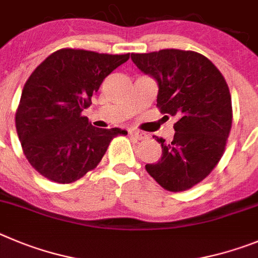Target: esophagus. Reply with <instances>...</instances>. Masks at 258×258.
I'll list each match as a JSON object with an SVG mask.
<instances>
[{
    "label": "esophagus",
    "instance_id": "obj_1",
    "mask_svg": "<svg viewBox=\"0 0 258 258\" xmlns=\"http://www.w3.org/2000/svg\"><path fill=\"white\" fill-rule=\"evenodd\" d=\"M128 134L131 138L136 139V140H144V139L146 138L145 134H143V132H140V131H136V130H130Z\"/></svg>",
    "mask_w": 258,
    "mask_h": 258
}]
</instances>
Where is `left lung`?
Masks as SVG:
<instances>
[{
  "mask_svg": "<svg viewBox=\"0 0 258 258\" xmlns=\"http://www.w3.org/2000/svg\"><path fill=\"white\" fill-rule=\"evenodd\" d=\"M134 64L158 83L157 106L176 115L171 143L145 168L169 191H184L207 177L224 154L233 122L231 96L220 71L202 54L175 48L131 54Z\"/></svg>",
  "mask_w": 258,
  "mask_h": 258,
  "instance_id": "left-lung-1",
  "label": "left lung"
}]
</instances>
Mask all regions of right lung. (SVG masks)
Instances as JSON below:
<instances>
[{"instance_id":"obj_1","label":"right lung","mask_w":258,"mask_h":258,"mask_svg":"<svg viewBox=\"0 0 258 258\" xmlns=\"http://www.w3.org/2000/svg\"><path fill=\"white\" fill-rule=\"evenodd\" d=\"M130 59L62 48L46 57L25 82L16 110V132L28 162L48 180L69 184L94 169L120 128H97L89 108L104 78Z\"/></svg>"}]
</instances>
